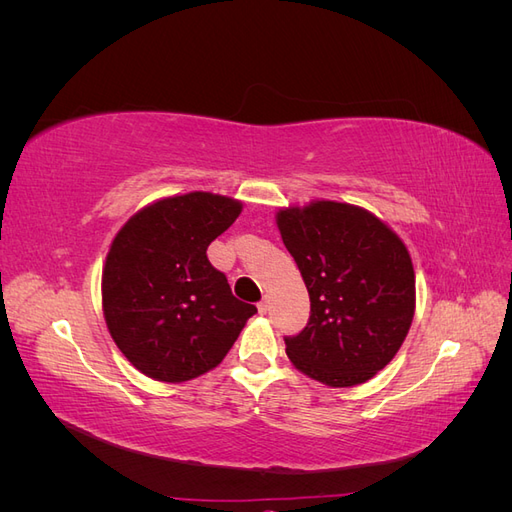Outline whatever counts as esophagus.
Masks as SVG:
<instances>
[{"label": "esophagus", "mask_w": 512, "mask_h": 512, "mask_svg": "<svg viewBox=\"0 0 512 512\" xmlns=\"http://www.w3.org/2000/svg\"><path fill=\"white\" fill-rule=\"evenodd\" d=\"M258 312H260V314H267V312H269V297H265V299H262V301L258 303Z\"/></svg>", "instance_id": "esophagus-1"}]
</instances>
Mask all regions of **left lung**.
Masks as SVG:
<instances>
[{"label":"left lung","mask_w":512,"mask_h":512,"mask_svg":"<svg viewBox=\"0 0 512 512\" xmlns=\"http://www.w3.org/2000/svg\"><path fill=\"white\" fill-rule=\"evenodd\" d=\"M286 250L309 292L307 327L284 337L305 376L354 386L393 361L414 318V269L395 232L376 215L335 200L277 213Z\"/></svg>","instance_id":"obj_1"}]
</instances>
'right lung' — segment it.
<instances>
[{"mask_svg": "<svg viewBox=\"0 0 512 512\" xmlns=\"http://www.w3.org/2000/svg\"><path fill=\"white\" fill-rule=\"evenodd\" d=\"M239 213V200L190 192L141 209L117 232L102 271L104 320L145 376L198 378L222 363L256 314L207 258Z\"/></svg>", "mask_w": 512, "mask_h": 512, "instance_id": "obj_1", "label": "right lung"}]
</instances>
